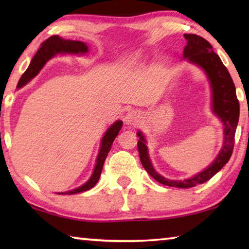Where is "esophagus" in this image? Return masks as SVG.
I'll use <instances>...</instances> for the list:
<instances>
[{
  "label": "esophagus",
  "mask_w": 249,
  "mask_h": 249,
  "mask_svg": "<svg viewBox=\"0 0 249 249\" xmlns=\"http://www.w3.org/2000/svg\"><path fill=\"white\" fill-rule=\"evenodd\" d=\"M141 120H142V114L138 111H135V109H133V111H129L125 116L126 124H129L133 126H136L140 124Z\"/></svg>",
  "instance_id": "34e87169"
}]
</instances>
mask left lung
<instances>
[{
    "label": "left lung",
    "instance_id": "obj_1",
    "mask_svg": "<svg viewBox=\"0 0 249 249\" xmlns=\"http://www.w3.org/2000/svg\"><path fill=\"white\" fill-rule=\"evenodd\" d=\"M184 38L187 40V46L183 50V58L200 66L209 77L213 92V111L224 124V145L215 161L204 171L190 179L174 181L163 178L155 171L148 157L145 138L141 132H138L140 141L137 142V148L142 167L159 183L175 188H192L196 184L204 183L229 162L233 154L235 132L239 119V102L236 96L235 84L221 58L213 52V47L203 37L196 34H184Z\"/></svg>",
    "mask_w": 249,
    "mask_h": 249
}]
</instances>
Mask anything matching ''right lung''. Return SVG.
<instances>
[{
  "label": "right lung",
  "mask_w": 249,
  "mask_h": 249,
  "mask_svg": "<svg viewBox=\"0 0 249 249\" xmlns=\"http://www.w3.org/2000/svg\"><path fill=\"white\" fill-rule=\"evenodd\" d=\"M87 52L88 46L84 43H81V41L66 40L60 38L59 36L49 37V38L46 39L44 43H41L38 52L36 53V54L33 58V60L31 61V65H29L27 70L25 71L22 77H20L18 88H22L24 84H26L29 81V80L35 77V75L39 72V70L43 68L46 62H47L50 58L53 57L56 53H84ZM122 125H123V122L117 121L107 129V132L105 133L102 142H101V149L98 156V159H96V165L94 168L93 175H92L90 180L88 181L87 183L81 185V187L74 189V190H71L69 192H61L59 193V195H74V193L90 190L91 188L94 187L100 179L105 159H107V156L109 153V150H111L113 142H114L117 134H119L120 129L122 128Z\"/></svg>",
  "instance_id": "1"
}]
</instances>
